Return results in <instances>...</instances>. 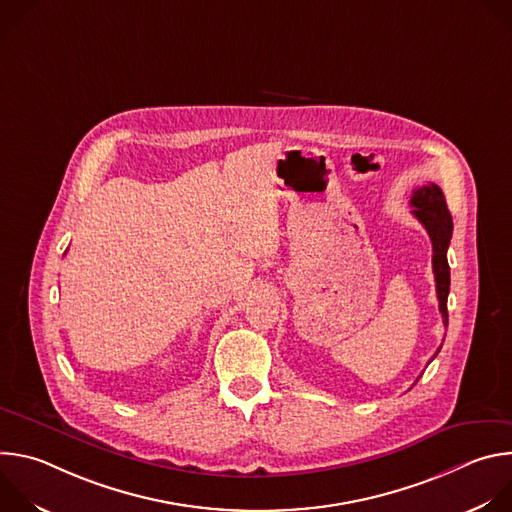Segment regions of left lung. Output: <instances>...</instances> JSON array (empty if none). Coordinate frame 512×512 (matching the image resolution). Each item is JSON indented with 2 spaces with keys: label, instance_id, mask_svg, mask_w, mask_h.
<instances>
[{
  "label": "left lung",
  "instance_id": "8db88e82",
  "mask_svg": "<svg viewBox=\"0 0 512 512\" xmlns=\"http://www.w3.org/2000/svg\"><path fill=\"white\" fill-rule=\"evenodd\" d=\"M413 216L425 227L431 247H433V275H435V291L440 300V312L444 324L448 326V294H450V265H448V247L454 231L452 214L448 210L442 188L437 184L421 186L411 196ZM440 352V350H437ZM435 352V354H437ZM433 354V356H435Z\"/></svg>",
  "mask_w": 512,
  "mask_h": 512
}]
</instances>
